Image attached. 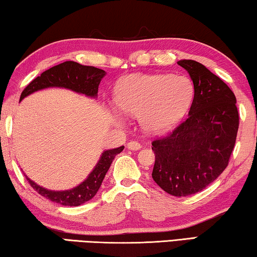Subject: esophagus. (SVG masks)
Instances as JSON below:
<instances>
[{
  "instance_id": "esophagus-1",
  "label": "esophagus",
  "mask_w": 257,
  "mask_h": 257,
  "mask_svg": "<svg viewBox=\"0 0 257 257\" xmlns=\"http://www.w3.org/2000/svg\"><path fill=\"white\" fill-rule=\"evenodd\" d=\"M127 148H128L130 150L136 151V150H139V149L141 148V145L139 144L138 141H130L128 144H127Z\"/></svg>"
}]
</instances>
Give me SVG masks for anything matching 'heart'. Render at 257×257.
<instances>
[{"instance_id":"b5f03b06","label":"heart","mask_w":257,"mask_h":257,"mask_svg":"<svg viewBox=\"0 0 257 257\" xmlns=\"http://www.w3.org/2000/svg\"><path fill=\"white\" fill-rule=\"evenodd\" d=\"M193 94V84L186 76L133 74L118 83L115 102L123 112L139 116L145 132L159 134L183 118ZM112 115L123 119L116 110Z\"/></svg>"}]
</instances>
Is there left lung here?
Returning a JSON list of instances; mask_svg holds the SVG:
<instances>
[{
    "label": "left lung",
    "mask_w": 257,
    "mask_h": 257,
    "mask_svg": "<svg viewBox=\"0 0 257 257\" xmlns=\"http://www.w3.org/2000/svg\"><path fill=\"white\" fill-rule=\"evenodd\" d=\"M193 83L188 117L153 141V179L164 191L186 197L205 189L223 172L239 127L235 96L222 79L195 60H180Z\"/></svg>",
    "instance_id": "8db88e82"
}]
</instances>
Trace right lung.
Masks as SVG:
<instances>
[{"mask_svg": "<svg viewBox=\"0 0 257 257\" xmlns=\"http://www.w3.org/2000/svg\"><path fill=\"white\" fill-rule=\"evenodd\" d=\"M106 75V71L93 66H83L75 61H65L60 65H57L45 70L37 76L35 79L28 84L20 95V101L25 96L34 93V92L46 89V87H65L77 93L85 94L90 98L98 96V89L101 79ZM124 146L115 149H109L103 151L102 155L96 163L93 171L89 176L83 181L81 184L70 190L53 191L48 190L43 187L33 182L31 179H26L34 190H36L41 196L46 199L54 201L62 206H79L90 199L93 198L98 192L106 173L110 167L111 163L116 155L121 153Z\"/></svg>", "mask_w": 257, "mask_h": 257, "instance_id": "1", "label": "right lung"}]
</instances>
